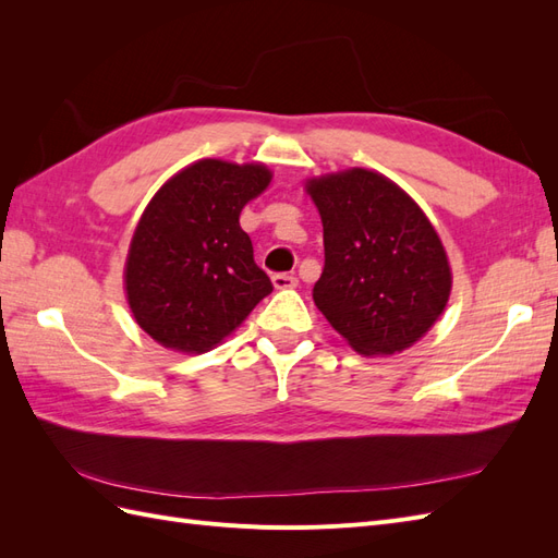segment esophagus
I'll return each instance as SVG.
<instances>
[{
  "mask_svg": "<svg viewBox=\"0 0 558 558\" xmlns=\"http://www.w3.org/2000/svg\"><path fill=\"white\" fill-rule=\"evenodd\" d=\"M272 283H275V289L283 291V289H295V286H298V279H295L293 275L277 272V275H272Z\"/></svg>",
  "mask_w": 558,
  "mask_h": 558,
  "instance_id": "34e87169",
  "label": "esophagus"
}]
</instances>
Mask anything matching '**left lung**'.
Segmentation results:
<instances>
[{
  "label": "left lung",
  "mask_w": 558,
  "mask_h": 558,
  "mask_svg": "<svg viewBox=\"0 0 558 558\" xmlns=\"http://www.w3.org/2000/svg\"><path fill=\"white\" fill-rule=\"evenodd\" d=\"M324 223L326 263L314 302L363 356H391L447 307L445 246L416 202L379 172L353 167L307 181Z\"/></svg>",
  "instance_id": "left-lung-1"
}]
</instances>
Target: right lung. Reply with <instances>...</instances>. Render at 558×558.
<instances>
[{
	"label": "right lung",
	"mask_w": 558,
	"mask_h": 558,
	"mask_svg": "<svg viewBox=\"0 0 558 558\" xmlns=\"http://www.w3.org/2000/svg\"><path fill=\"white\" fill-rule=\"evenodd\" d=\"M269 179L265 165L207 158L148 202L130 242L125 291L134 320L158 344L205 353L272 293L240 228L244 205Z\"/></svg>",
	"instance_id": "1"
}]
</instances>
